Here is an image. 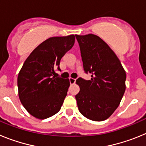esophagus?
Instances as JSON below:
<instances>
[{
    "label": "esophagus",
    "mask_w": 146,
    "mask_h": 146,
    "mask_svg": "<svg viewBox=\"0 0 146 146\" xmlns=\"http://www.w3.org/2000/svg\"><path fill=\"white\" fill-rule=\"evenodd\" d=\"M69 82H70V84H74L76 82V79H74V78L70 77V78H69Z\"/></svg>",
    "instance_id": "esophagus-1"
}]
</instances>
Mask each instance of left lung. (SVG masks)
<instances>
[{"instance_id":"1","label":"left lung","mask_w":146,"mask_h":146,"mask_svg":"<svg viewBox=\"0 0 146 146\" xmlns=\"http://www.w3.org/2000/svg\"><path fill=\"white\" fill-rule=\"evenodd\" d=\"M83 68L91 79L78 78L80 90L75 96L79 111L90 120L109 118L119 105L126 90V72L121 61L105 42L94 34L75 35Z\"/></svg>"}]
</instances>
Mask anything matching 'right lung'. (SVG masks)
I'll return each instance as SVG.
<instances>
[{
    "label": "right lung",
    "instance_id": "right-lung-1",
    "mask_svg": "<svg viewBox=\"0 0 146 146\" xmlns=\"http://www.w3.org/2000/svg\"><path fill=\"white\" fill-rule=\"evenodd\" d=\"M74 35L47 38L33 50L24 62L17 77L19 98L35 118L45 119L60 110L70 83L56 77L60 59L72 48Z\"/></svg>",
    "mask_w": 146,
    "mask_h": 146
}]
</instances>
